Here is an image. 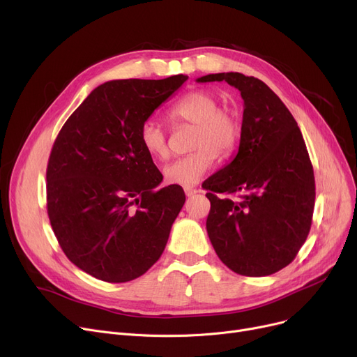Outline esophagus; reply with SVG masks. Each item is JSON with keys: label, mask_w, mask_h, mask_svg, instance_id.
<instances>
[{"label": "esophagus", "mask_w": 357, "mask_h": 357, "mask_svg": "<svg viewBox=\"0 0 357 357\" xmlns=\"http://www.w3.org/2000/svg\"><path fill=\"white\" fill-rule=\"evenodd\" d=\"M183 191H185V195H187V197H192L194 194H197V192H198V190H197V188H191V187H185V188H183Z\"/></svg>", "instance_id": "1"}]
</instances>
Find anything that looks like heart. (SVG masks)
Masks as SVG:
<instances>
[{"label":"heart","mask_w":357,"mask_h":357,"mask_svg":"<svg viewBox=\"0 0 357 357\" xmlns=\"http://www.w3.org/2000/svg\"><path fill=\"white\" fill-rule=\"evenodd\" d=\"M219 105V99L211 91L194 90L170 107V119L194 126L192 149L195 150L163 167L166 182L185 187L195 185L213 166L217 153L226 156L235 147L239 137L238 119ZM140 144L154 159L167 158L166 134L156 119L149 118L143 122Z\"/></svg>","instance_id":"heart-1"}]
</instances>
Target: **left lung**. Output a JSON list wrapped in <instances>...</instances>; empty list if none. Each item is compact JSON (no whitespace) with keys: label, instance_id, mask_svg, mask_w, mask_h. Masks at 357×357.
I'll return each mask as SVG.
<instances>
[{"label":"left lung","instance_id":"1","mask_svg":"<svg viewBox=\"0 0 357 357\" xmlns=\"http://www.w3.org/2000/svg\"><path fill=\"white\" fill-rule=\"evenodd\" d=\"M197 82H226L243 99L236 156L203 183L210 242L231 271L274 274L294 259L312 223L315 178L298 122L255 77L219 73Z\"/></svg>","mask_w":357,"mask_h":357}]
</instances>
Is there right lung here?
<instances>
[{
	"mask_svg": "<svg viewBox=\"0 0 357 357\" xmlns=\"http://www.w3.org/2000/svg\"><path fill=\"white\" fill-rule=\"evenodd\" d=\"M188 80H112L61 128L46 169V203L67 258L107 283L143 275L165 251L185 194L163 181L140 144L154 109Z\"/></svg>",
	"mask_w": 357,
	"mask_h": 357,
	"instance_id": "obj_1",
	"label": "right lung"
}]
</instances>
